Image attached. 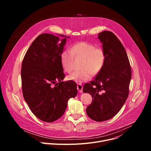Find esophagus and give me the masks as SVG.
I'll return each mask as SVG.
<instances>
[{"instance_id":"esophagus-1","label":"esophagus","mask_w":151,"mask_h":151,"mask_svg":"<svg viewBox=\"0 0 151 151\" xmlns=\"http://www.w3.org/2000/svg\"><path fill=\"white\" fill-rule=\"evenodd\" d=\"M77 89L79 93H82L83 91V86L82 84L79 83L77 85Z\"/></svg>"}]
</instances>
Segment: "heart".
<instances>
[{
	"mask_svg": "<svg viewBox=\"0 0 151 151\" xmlns=\"http://www.w3.org/2000/svg\"><path fill=\"white\" fill-rule=\"evenodd\" d=\"M83 58L81 70H76L68 78L78 83L90 80L93 74L98 73L102 69L104 61V52L101 48H96L93 44L79 42L72 45L70 50L64 51L61 55V63L63 69L70 72L73 69L74 58Z\"/></svg>",
	"mask_w": 151,
	"mask_h": 151,
	"instance_id": "b5f03b06",
	"label": "heart"
}]
</instances>
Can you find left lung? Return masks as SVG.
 <instances>
[{"instance_id":"obj_1","label":"left lung","mask_w":151,"mask_h":151,"mask_svg":"<svg viewBox=\"0 0 151 151\" xmlns=\"http://www.w3.org/2000/svg\"><path fill=\"white\" fill-rule=\"evenodd\" d=\"M105 55L104 65L94 80L85 83L83 92L91 94V104L86 109L88 116L101 122L116 115L129 94L132 70L127 52L120 40L112 32L98 35Z\"/></svg>"}]
</instances>
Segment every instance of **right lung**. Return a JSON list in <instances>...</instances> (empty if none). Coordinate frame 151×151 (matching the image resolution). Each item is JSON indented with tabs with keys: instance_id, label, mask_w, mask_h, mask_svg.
I'll return each mask as SVG.
<instances>
[{
	"instance_id": "1",
	"label": "right lung",
	"mask_w": 151,
	"mask_h": 151,
	"mask_svg": "<svg viewBox=\"0 0 151 151\" xmlns=\"http://www.w3.org/2000/svg\"><path fill=\"white\" fill-rule=\"evenodd\" d=\"M59 36L63 39L60 40ZM69 37L41 34L32 42L23 60L21 76L24 99L33 114L44 122L59 119L69 99L78 93L75 82L62 81L65 75L61 55Z\"/></svg>"
}]
</instances>
